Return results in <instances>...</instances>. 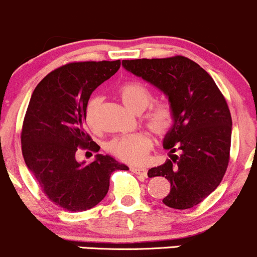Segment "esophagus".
<instances>
[{
    "mask_svg": "<svg viewBox=\"0 0 257 257\" xmlns=\"http://www.w3.org/2000/svg\"><path fill=\"white\" fill-rule=\"evenodd\" d=\"M131 171L133 173L138 174V176H142V177H146L148 176V170L146 168H142V167H132Z\"/></svg>",
    "mask_w": 257,
    "mask_h": 257,
    "instance_id": "34e87169",
    "label": "esophagus"
}]
</instances>
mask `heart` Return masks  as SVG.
<instances>
[{"label": "heart", "mask_w": 257, "mask_h": 257, "mask_svg": "<svg viewBox=\"0 0 257 257\" xmlns=\"http://www.w3.org/2000/svg\"><path fill=\"white\" fill-rule=\"evenodd\" d=\"M117 94L124 106L134 113H143L142 123L157 137H166L173 129L176 123V113L172 103L167 100H157L152 102L154 95L145 84L140 81H126L117 89ZM102 101L94 96L85 106V122L90 129L98 128L97 114ZM152 148L151 137L145 132L114 138L107 144L106 149L115 159L123 162L138 165L145 161Z\"/></svg>", "instance_id": "obj_1"}]
</instances>
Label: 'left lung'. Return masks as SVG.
Masks as SVG:
<instances>
[{
    "label": "left lung",
    "mask_w": 257,
    "mask_h": 257,
    "mask_svg": "<svg viewBox=\"0 0 257 257\" xmlns=\"http://www.w3.org/2000/svg\"><path fill=\"white\" fill-rule=\"evenodd\" d=\"M123 67L165 92L176 113L163 148L171 160L151 168L148 176L171 183L166 206L187 210L210 195L223 179L229 163L232 117L212 77L184 56L124 60ZM180 151V155L174 152Z\"/></svg>",
    "instance_id": "1"
}]
</instances>
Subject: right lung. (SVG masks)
I'll return each mask as SVG.
<instances>
[{
  "mask_svg": "<svg viewBox=\"0 0 257 257\" xmlns=\"http://www.w3.org/2000/svg\"><path fill=\"white\" fill-rule=\"evenodd\" d=\"M119 67V60L67 63L42 79L30 97L21 133L25 165L45 195L67 211L96 206L111 174L128 170L107 155L89 165L75 159L78 150H100L86 133L84 112L92 91Z\"/></svg>",
  "mask_w": 257,
  "mask_h": 257,
  "instance_id": "right-lung-1",
  "label": "right lung"
}]
</instances>
